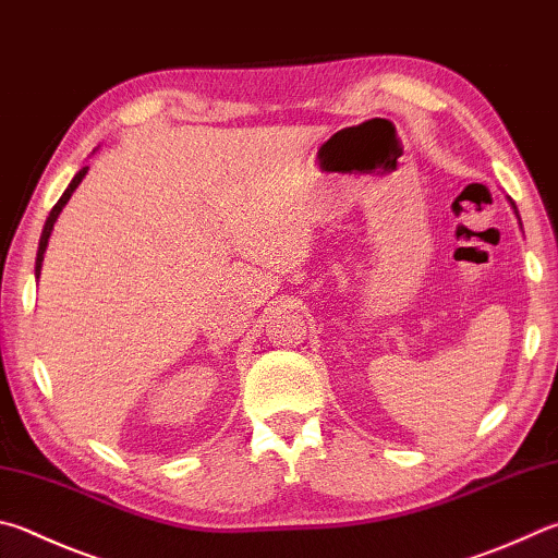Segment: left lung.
<instances>
[{
  "instance_id": "left-lung-1",
  "label": "left lung",
  "mask_w": 558,
  "mask_h": 558,
  "mask_svg": "<svg viewBox=\"0 0 558 558\" xmlns=\"http://www.w3.org/2000/svg\"><path fill=\"white\" fill-rule=\"evenodd\" d=\"M510 205H512V209H514V215H518V207H514V202H512V199H510ZM518 217H520V215H518Z\"/></svg>"
}]
</instances>
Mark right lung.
<instances>
[{
	"label": "right lung",
	"mask_w": 558,
	"mask_h": 558,
	"mask_svg": "<svg viewBox=\"0 0 558 558\" xmlns=\"http://www.w3.org/2000/svg\"><path fill=\"white\" fill-rule=\"evenodd\" d=\"M85 173H87V168H83L80 170V173L73 178V182H70L68 185V190L63 192V197H60L58 202H56V207L50 209V215H48V219H46V225H44V234H40V241H38V253H36V278H38V272H40V263H44V253H46V246H48V239H50V231H53V225H56V219H58V215L60 211H63V207L68 205V199L73 197V192H75V187L80 185V182H83V178H85Z\"/></svg>",
	"instance_id": "right-lung-1"
}]
</instances>
